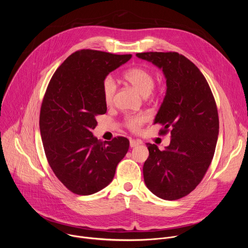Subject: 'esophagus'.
Returning <instances> with one entry per match:
<instances>
[{
	"instance_id": "esophagus-1",
	"label": "esophagus",
	"mask_w": 248,
	"mask_h": 248,
	"mask_svg": "<svg viewBox=\"0 0 248 248\" xmlns=\"http://www.w3.org/2000/svg\"><path fill=\"white\" fill-rule=\"evenodd\" d=\"M141 144V141L140 140H134V139H130L129 141V145L130 147H136L138 145Z\"/></svg>"
}]
</instances>
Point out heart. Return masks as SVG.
I'll return each instance as SVG.
<instances>
[{
  "label": "heart",
  "instance_id": "b5f03b06",
  "mask_svg": "<svg viewBox=\"0 0 248 248\" xmlns=\"http://www.w3.org/2000/svg\"><path fill=\"white\" fill-rule=\"evenodd\" d=\"M124 78L144 96L148 95L154 87L155 78L153 74L149 69L143 66H134L128 68L124 72ZM117 88V82L112 76H107L103 79L102 94L104 101L107 105H111L113 103ZM145 120L146 118L143 115L127 116L124 119V125L132 131H137L144 124Z\"/></svg>",
  "mask_w": 248,
  "mask_h": 248
}]
</instances>
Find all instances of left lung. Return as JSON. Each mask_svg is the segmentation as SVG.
Wrapping results in <instances>:
<instances>
[{
  "instance_id": "left-lung-1",
  "label": "left lung",
  "mask_w": 248,
  "mask_h": 248,
  "mask_svg": "<svg viewBox=\"0 0 248 248\" xmlns=\"http://www.w3.org/2000/svg\"><path fill=\"white\" fill-rule=\"evenodd\" d=\"M136 56L163 69L167 92L154 124L160 135L170 132V143L161 151L147 143L143 166L146 186L158 197L176 200L202 181L214 157L219 134L215 98L199 68L176 52H146Z\"/></svg>"
}]
</instances>
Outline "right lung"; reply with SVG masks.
Masks as SVG:
<instances>
[{"instance_id": "add662e5", "label": "right lung", "mask_w": 248, "mask_h": 248, "mask_svg": "<svg viewBox=\"0 0 248 248\" xmlns=\"http://www.w3.org/2000/svg\"><path fill=\"white\" fill-rule=\"evenodd\" d=\"M130 58L79 50L65 59L48 84L39 119L43 147L59 181L75 194L90 195L107 186L128 151L127 138L102 142L91 130L96 117L107 112L103 79Z\"/></svg>"}]
</instances>
